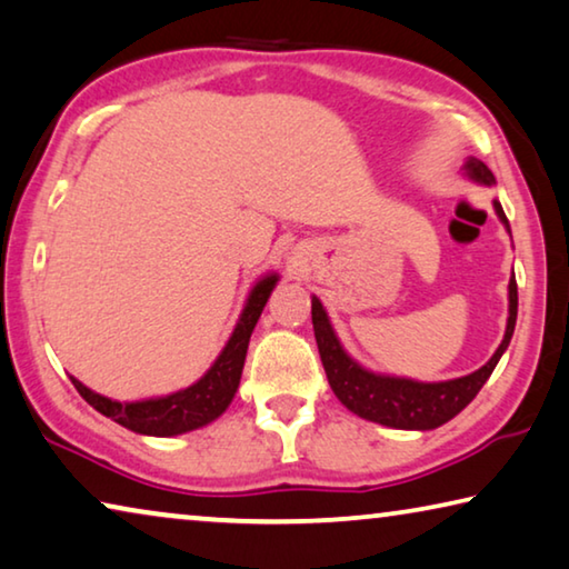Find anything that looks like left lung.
I'll use <instances>...</instances> for the list:
<instances>
[{"label":"left lung","instance_id":"8db88e82","mask_svg":"<svg viewBox=\"0 0 569 569\" xmlns=\"http://www.w3.org/2000/svg\"><path fill=\"white\" fill-rule=\"evenodd\" d=\"M466 174L473 182L493 184L491 169L479 159L466 161ZM493 210L499 214V220L507 224L509 220L503 214L499 200H493ZM517 281H509V321L507 333H503L499 349L493 351V357L476 372L458 377V380L448 382H415L405 380V377H387L375 375L369 369L359 367L345 349H341L337 333H333L327 311H323L321 301L313 296L311 299V321L313 333H317V345L321 355V365L327 369L329 385L345 408H349L355 415L365 420L380 422L387 428H400V430H432L443 426L450 418H456L468 402H471L483 382L489 380L493 367L499 365L503 351H507L513 323H517Z\"/></svg>","mask_w":569,"mask_h":569}]
</instances>
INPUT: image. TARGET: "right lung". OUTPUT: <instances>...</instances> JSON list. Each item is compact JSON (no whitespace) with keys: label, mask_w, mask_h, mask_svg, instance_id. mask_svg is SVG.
Returning a JSON list of instances; mask_svg holds the SVG:
<instances>
[{"label":"right lung","mask_w":569,"mask_h":569,"mask_svg":"<svg viewBox=\"0 0 569 569\" xmlns=\"http://www.w3.org/2000/svg\"><path fill=\"white\" fill-rule=\"evenodd\" d=\"M276 283L278 276L270 273L263 281L252 286L246 309L240 313L238 327L228 339V345L220 351V357L214 359V365L207 369L200 380L184 387V390L164 395V398L119 402L88 390V387L83 382H78L76 377H70V380H73L80 398L88 405H93L98 412L116 420L119 426L133 432H141V436L169 438L179 436V432L202 428L214 418H220V415L228 410L232 398H236L242 365H246L250 333L256 329L260 313H263V306L268 303V296L276 288Z\"/></svg>","instance_id":"right-lung-1"}]
</instances>
